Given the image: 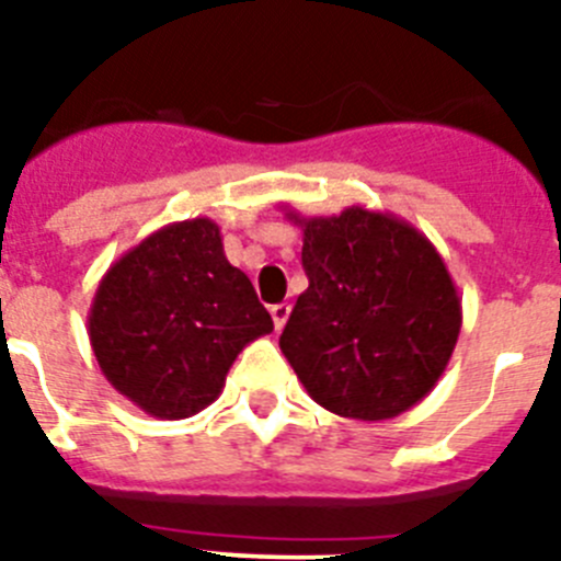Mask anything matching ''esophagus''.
<instances>
[{
  "mask_svg": "<svg viewBox=\"0 0 561 561\" xmlns=\"http://www.w3.org/2000/svg\"><path fill=\"white\" fill-rule=\"evenodd\" d=\"M289 311H291V306L289 304H275L270 309V314H272V323H275V329L280 331L286 325V320H289Z\"/></svg>",
  "mask_w": 561,
  "mask_h": 561,
  "instance_id": "34e87169",
  "label": "esophagus"
}]
</instances>
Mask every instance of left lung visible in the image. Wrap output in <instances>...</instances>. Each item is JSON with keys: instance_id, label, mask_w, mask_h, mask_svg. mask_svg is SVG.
<instances>
[{"instance_id": "obj_1", "label": "left lung", "mask_w": 561, "mask_h": 561, "mask_svg": "<svg viewBox=\"0 0 561 561\" xmlns=\"http://www.w3.org/2000/svg\"><path fill=\"white\" fill-rule=\"evenodd\" d=\"M286 219L304 230L309 289L297 297L280 351L306 393L342 419L388 421L438 385L463 311L444 257L393 213Z\"/></svg>"}]
</instances>
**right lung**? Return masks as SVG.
<instances>
[{"instance_id":"1","label":"right lung","mask_w":561,"mask_h":561,"mask_svg":"<svg viewBox=\"0 0 561 561\" xmlns=\"http://www.w3.org/2000/svg\"><path fill=\"white\" fill-rule=\"evenodd\" d=\"M89 342L117 393L153 419H191L219 399L227 370L272 331L250 277L225 255L216 221L160 227L98 284Z\"/></svg>"}]
</instances>
